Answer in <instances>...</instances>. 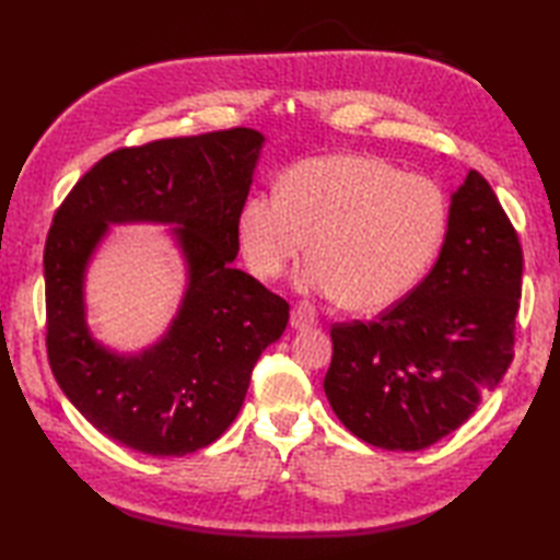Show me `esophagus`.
Here are the masks:
<instances>
[{"mask_svg": "<svg viewBox=\"0 0 560 560\" xmlns=\"http://www.w3.org/2000/svg\"><path fill=\"white\" fill-rule=\"evenodd\" d=\"M317 325V313L313 305L307 303H299L291 311V327L293 329H307V327H315Z\"/></svg>", "mask_w": 560, "mask_h": 560, "instance_id": "34e87169", "label": "esophagus"}]
</instances>
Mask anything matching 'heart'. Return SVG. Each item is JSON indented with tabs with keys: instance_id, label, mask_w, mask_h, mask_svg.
<instances>
[{
	"instance_id": "1",
	"label": "heart",
	"mask_w": 560,
	"mask_h": 560,
	"mask_svg": "<svg viewBox=\"0 0 560 560\" xmlns=\"http://www.w3.org/2000/svg\"><path fill=\"white\" fill-rule=\"evenodd\" d=\"M447 231V199L425 175L361 153L293 165L277 195H253L237 213V245L259 281L279 279L307 241L315 255L295 289L355 313L401 301L433 265Z\"/></svg>"
}]
</instances>
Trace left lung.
Wrapping results in <instances>:
<instances>
[{"instance_id":"1","label":"left lung","mask_w":560,"mask_h":560,"mask_svg":"<svg viewBox=\"0 0 560 560\" xmlns=\"http://www.w3.org/2000/svg\"><path fill=\"white\" fill-rule=\"evenodd\" d=\"M522 249L491 185L450 195L435 267L375 323L331 327L325 395L363 443L413 452L469 419L513 361Z\"/></svg>"}]
</instances>
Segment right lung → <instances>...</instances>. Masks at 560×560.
Wrapping results in <instances>:
<instances>
[{
	"label": "right lung",
	"instance_id": "obj_1",
	"mask_svg": "<svg viewBox=\"0 0 560 560\" xmlns=\"http://www.w3.org/2000/svg\"><path fill=\"white\" fill-rule=\"evenodd\" d=\"M265 135L235 127L101 159L71 189L45 243L47 359L57 385L105 438L153 457L211 445L241 411L249 375L289 325V305L235 269L241 213ZM153 222L184 259L164 335L139 352L88 325V267L113 224Z\"/></svg>",
	"mask_w": 560,
	"mask_h": 560
}]
</instances>
